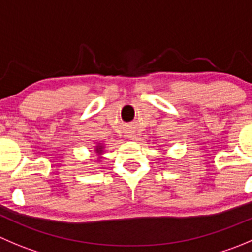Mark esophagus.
<instances>
[{
  "mask_svg": "<svg viewBox=\"0 0 252 252\" xmlns=\"http://www.w3.org/2000/svg\"><path fill=\"white\" fill-rule=\"evenodd\" d=\"M131 137H132V138H133V136H131Z\"/></svg>",
  "mask_w": 252,
  "mask_h": 252,
  "instance_id": "obj_1",
  "label": "esophagus"
}]
</instances>
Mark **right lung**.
Instances as JSON below:
<instances>
[{"label":"right lung","instance_id":"1","mask_svg":"<svg viewBox=\"0 0 252 252\" xmlns=\"http://www.w3.org/2000/svg\"><path fill=\"white\" fill-rule=\"evenodd\" d=\"M101 152H102V146H96V153L101 155Z\"/></svg>","mask_w":252,"mask_h":252}]
</instances>
